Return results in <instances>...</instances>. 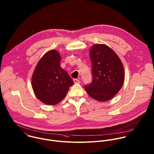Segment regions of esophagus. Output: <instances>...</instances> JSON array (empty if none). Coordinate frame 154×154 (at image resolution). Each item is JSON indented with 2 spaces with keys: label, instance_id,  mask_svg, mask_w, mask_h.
<instances>
[{
  "label": "esophagus",
  "instance_id": "34e87169",
  "mask_svg": "<svg viewBox=\"0 0 154 154\" xmlns=\"http://www.w3.org/2000/svg\"><path fill=\"white\" fill-rule=\"evenodd\" d=\"M74 83H80V81L79 79H74Z\"/></svg>",
  "mask_w": 154,
  "mask_h": 154
}]
</instances>
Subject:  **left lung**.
<instances>
[{
    "label": "left lung",
    "instance_id": "obj_1",
    "mask_svg": "<svg viewBox=\"0 0 154 154\" xmlns=\"http://www.w3.org/2000/svg\"><path fill=\"white\" fill-rule=\"evenodd\" d=\"M90 57L92 82L85 85V89L95 100L101 102L110 100L123 86V63L117 54L105 45L93 46Z\"/></svg>",
    "mask_w": 154,
    "mask_h": 154
}]
</instances>
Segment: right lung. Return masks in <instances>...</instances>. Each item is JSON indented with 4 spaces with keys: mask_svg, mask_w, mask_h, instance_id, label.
<instances>
[{
    "mask_svg": "<svg viewBox=\"0 0 154 154\" xmlns=\"http://www.w3.org/2000/svg\"><path fill=\"white\" fill-rule=\"evenodd\" d=\"M58 52L52 50L38 61L32 76V87L37 97L47 105H55L65 97L73 80L60 66Z\"/></svg>",
    "mask_w": 154,
    "mask_h": 154,
    "instance_id": "add662e5",
    "label": "right lung"
}]
</instances>
